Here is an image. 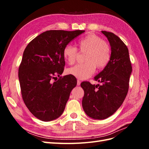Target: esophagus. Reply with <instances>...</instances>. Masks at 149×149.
I'll list each match as a JSON object with an SVG mask.
<instances>
[{
  "instance_id": "34e87169",
  "label": "esophagus",
  "mask_w": 149,
  "mask_h": 149,
  "mask_svg": "<svg viewBox=\"0 0 149 149\" xmlns=\"http://www.w3.org/2000/svg\"><path fill=\"white\" fill-rule=\"evenodd\" d=\"M81 84V81H80L79 80V79H78L77 80V85L78 86H79Z\"/></svg>"
}]
</instances>
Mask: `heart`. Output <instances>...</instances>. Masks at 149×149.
<instances>
[{
    "mask_svg": "<svg viewBox=\"0 0 149 149\" xmlns=\"http://www.w3.org/2000/svg\"><path fill=\"white\" fill-rule=\"evenodd\" d=\"M80 51L86 52L85 63L76 65L68 70V73L80 79H86L94 74L96 66L98 69L105 68L111 59V51L109 45L95 34H89L78 42ZM63 58L69 65L74 64L78 56L76 47L68 45L64 49Z\"/></svg>",
    "mask_w": 149,
    "mask_h": 149,
    "instance_id": "heart-1",
    "label": "heart"
}]
</instances>
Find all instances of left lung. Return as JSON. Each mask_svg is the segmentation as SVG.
Masks as SVG:
<instances>
[{"mask_svg":"<svg viewBox=\"0 0 149 149\" xmlns=\"http://www.w3.org/2000/svg\"><path fill=\"white\" fill-rule=\"evenodd\" d=\"M111 47L109 63L94 77L101 84L83 82L81 86L84 95L83 108L89 118L102 120L109 118L118 110L127 96L132 66L127 46L118 36L101 31Z\"/></svg>","mask_w":149,"mask_h":149,"instance_id":"left-lung-1","label":"left lung"}]
</instances>
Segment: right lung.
<instances>
[{
    "label": "right lung",
    "mask_w": 149,
    "mask_h": 149,
    "mask_svg": "<svg viewBox=\"0 0 149 149\" xmlns=\"http://www.w3.org/2000/svg\"><path fill=\"white\" fill-rule=\"evenodd\" d=\"M84 30H48L28 44L19 68L22 96L29 110L42 121L55 120L63 112L77 84L73 75L61 78L64 48ZM60 78L53 82L56 76Z\"/></svg>",
    "instance_id": "obj_1"
}]
</instances>
